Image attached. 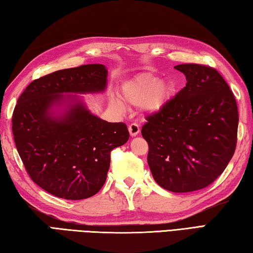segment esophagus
I'll use <instances>...</instances> for the list:
<instances>
[{
  "label": "esophagus",
  "mask_w": 253,
  "mask_h": 253,
  "mask_svg": "<svg viewBox=\"0 0 253 253\" xmlns=\"http://www.w3.org/2000/svg\"><path fill=\"white\" fill-rule=\"evenodd\" d=\"M128 132H130V135L132 137L136 136L140 133V126L135 125V123H132V125L128 126Z\"/></svg>",
  "instance_id": "1"
}]
</instances>
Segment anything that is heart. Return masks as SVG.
I'll use <instances>...</instances> for the list:
<instances>
[{
  "label": "heart",
  "instance_id": "heart-1",
  "mask_svg": "<svg viewBox=\"0 0 253 253\" xmlns=\"http://www.w3.org/2000/svg\"><path fill=\"white\" fill-rule=\"evenodd\" d=\"M122 97L132 106H142L147 113H156L169 101L174 92V84L170 82H160L152 74H140L127 80L121 88ZM112 102L118 108H122L117 98Z\"/></svg>",
  "mask_w": 253,
  "mask_h": 253
}]
</instances>
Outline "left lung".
<instances>
[{
    "label": "left lung",
    "mask_w": 253,
    "mask_h": 253,
    "mask_svg": "<svg viewBox=\"0 0 253 253\" xmlns=\"http://www.w3.org/2000/svg\"><path fill=\"white\" fill-rule=\"evenodd\" d=\"M175 69L187 83L147 117L142 136L155 182L169 192L188 193L207 187L225 170L236 150L239 117L235 96L216 69L197 64Z\"/></svg>",
    "instance_id": "8db88e82"
}]
</instances>
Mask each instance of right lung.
<instances>
[{"mask_svg": "<svg viewBox=\"0 0 253 253\" xmlns=\"http://www.w3.org/2000/svg\"><path fill=\"white\" fill-rule=\"evenodd\" d=\"M107 78L101 64L58 70L32 82L17 100L12 130L18 154L33 182L56 197L96 195L106 183L110 152L130 137L125 123L94 116L78 96L103 92Z\"/></svg>", "mask_w": 253, "mask_h": 253, "instance_id": "right-lung-1", "label": "right lung"}]
</instances>
